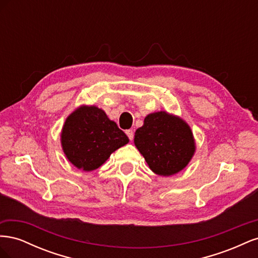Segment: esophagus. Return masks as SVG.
<instances>
[{
	"label": "esophagus",
	"instance_id": "esophagus-1",
	"mask_svg": "<svg viewBox=\"0 0 258 258\" xmlns=\"http://www.w3.org/2000/svg\"><path fill=\"white\" fill-rule=\"evenodd\" d=\"M126 135L128 136V138H129L130 141H132V140H134V136H135V134H134V131H132L131 129L126 130Z\"/></svg>",
	"mask_w": 258,
	"mask_h": 258
}]
</instances>
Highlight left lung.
<instances>
[{
	"mask_svg": "<svg viewBox=\"0 0 258 258\" xmlns=\"http://www.w3.org/2000/svg\"><path fill=\"white\" fill-rule=\"evenodd\" d=\"M135 144L154 173L173 175L183 170L196 151L190 127L167 112L148 114L137 129Z\"/></svg>",
	"mask_w": 258,
	"mask_h": 258,
	"instance_id": "1",
	"label": "left lung"
}]
</instances>
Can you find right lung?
Instances as JSON below:
<instances>
[{
	"label": "right lung",
	"instance_id": "1",
	"mask_svg": "<svg viewBox=\"0 0 258 258\" xmlns=\"http://www.w3.org/2000/svg\"><path fill=\"white\" fill-rule=\"evenodd\" d=\"M128 142V137L116 122L95 105H83L71 113L61 132L67 158L87 172L102 166L113 152Z\"/></svg>",
	"mask_w": 258,
	"mask_h": 258
}]
</instances>
